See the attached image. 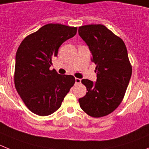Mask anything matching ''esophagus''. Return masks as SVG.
<instances>
[{
	"mask_svg": "<svg viewBox=\"0 0 149 149\" xmlns=\"http://www.w3.org/2000/svg\"><path fill=\"white\" fill-rule=\"evenodd\" d=\"M75 80H76V84H80V83H81V79H79V78H76V79H75Z\"/></svg>",
	"mask_w": 149,
	"mask_h": 149,
	"instance_id": "1",
	"label": "esophagus"
}]
</instances>
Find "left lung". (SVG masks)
I'll return each instance as SVG.
<instances>
[{"instance_id":"1","label":"left lung","mask_w":149,"mask_h":149,"mask_svg":"<svg viewBox=\"0 0 149 149\" xmlns=\"http://www.w3.org/2000/svg\"><path fill=\"white\" fill-rule=\"evenodd\" d=\"M79 35L91 52L96 65V82L81 80L87 93L79 100L89 116L102 117L112 113L122 102L132 73L124 41L102 24L79 27Z\"/></svg>"}]
</instances>
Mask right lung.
Instances as JSON below:
<instances>
[{"label": "right lung", "mask_w": 149, "mask_h": 149, "mask_svg": "<svg viewBox=\"0 0 149 149\" xmlns=\"http://www.w3.org/2000/svg\"><path fill=\"white\" fill-rule=\"evenodd\" d=\"M76 32L77 27L48 24L21 43L15 56V86L33 113L42 116L54 113L73 86L74 76L60 75L49 68L60 46Z\"/></svg>", "instance_id": "obj_1"}]
</instances>
